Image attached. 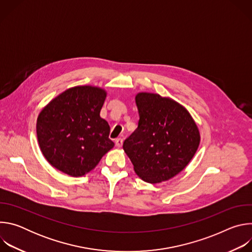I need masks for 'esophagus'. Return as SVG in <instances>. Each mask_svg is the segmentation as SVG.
<instances>
[{
    "label": "esophagus",
    "mask_w": 252,
    "mask_h": 252,
    "mask_svg": "<svg viewBox=\"0 0 252 252\" xmlns=\"http://www.w3.org/2000/svg\"><path fill=\"white\" fill-rule=\"evenodd\" d=\"M115 142H116V146H117L118 148H122V146H123V142H124V140H123V138L119 137V138H117V139L115 140Z\"/></svg>",
    "instance_id": "1"
}]
</instances>
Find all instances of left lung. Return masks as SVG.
Here are the masks:
<instances>
[{"label":"left lung","mask_w":252,"mask_h":252,"mask_svg":"<svg viewBox=\"0 0 252 252\" xmlns=\"http://www.w3.org/2000/svg\"><path fill=\"white\" fill-rule=\"evenodd\" d=\"M135 103L138 126L123 148L142 181L150 184L168 181L196 153L200 141L198 128L185 107L168 97L139 93Z\"/></svg>","instance_id":"1"}]
</instances>
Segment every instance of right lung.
Segmentation results:
<instances>
[{"label":"right lung","instance_id":"obj_1","mask_svg":"<svg viewBox=\"0 0 252 252\" xmlns=\"http://www.w3.org/2000/svg\"><path fill=\"white\" fill-rule=\"evenodd\" d=\"M106 93L95 87L68 89L40 113L37 135L46 159L57 169L82 176L114 148L110 126L99 117Z\"/></svg>","mask_w":252,"mask_h":252}]
</instances>
